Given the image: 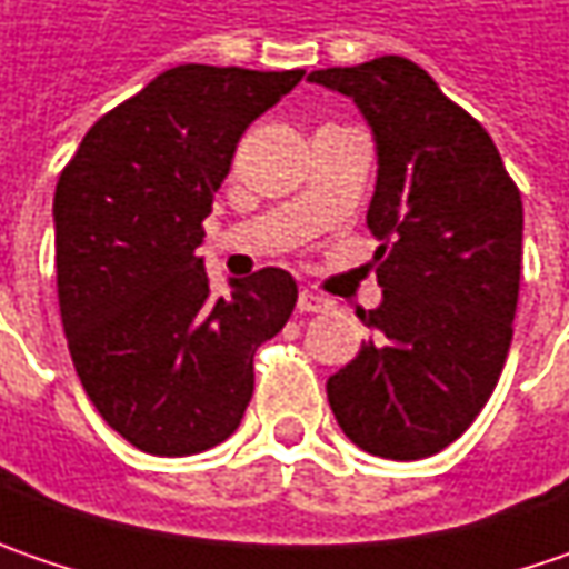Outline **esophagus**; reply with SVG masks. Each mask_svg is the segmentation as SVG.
I'll return each mask as SVG.
<instances>
[{"mask_svg": "<svg viewBox=\"0 0 569 569\" xmlns=\"http://www.w3.org/2000/svg\"><path fill=\"white\" fill-rule=\"evenodd\" d=\"M297 310H300V313H322V310H329V300L313 295V291H300V297H297Z\"/></svg>", "mask_w": 569, "mask_h": 569, "instance_id": "34e87169", "label": "esophagus"}]
</instances>
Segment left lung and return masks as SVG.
Wrapping results in <instances>:
<instances>
[{"mask_svg":"<svg viewBox=\"0 0 569 569\" xmlns=\"http://www.w3.org/2000/svg\"><path fill=\"white\" fill-rule=\"evenodd\" d=\"M310 81L358 103L377 139L367 228L382 303L361 310L373 339L326 382L351 443L382 459H425L459 440L513 341L522 196L485 126L405 56Z\"/></svg>","mask_w":569,"mask_h":569,"instance_id":"left-lung-1","label":"left lung"}]
</instances>
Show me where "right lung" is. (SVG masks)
I'll return each mask as SVG.
<instances>
[{
    "label": "right lung",
    "mask_w": 569,
    "mask_h": 569,
    "mask_svg": "<svg viewBox=\"0 0 569 569\" xmlns=\"http://www.w3.org/2000/svg\"><path fill=\"white\" fill-rule=\"evenodd\" d=\"M303 69L177 66L103 113L56 183V288L69 355L100 418L151 456L237 430L252 355L284 329L297 281L259 269L230 297L196 256L240 136Z\"/></svg>",
    "instance_id": "1"
}]
</instances>
